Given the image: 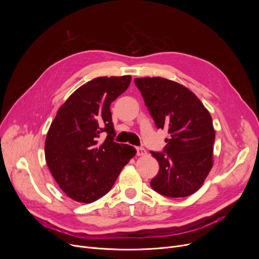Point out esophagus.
<instances>
[{"label": "esophagus", "instance_id": "obj_1", "mask_svg": "<svg viewBox=\"0 0 259 259\" xmlns=\"http://www.w3.org/2000/svg\"><path fill=\"white\" fill-rule=\"evenodd\" d=\"M146 153H147V151H146L145 148H143V147H137V154H138L139 156H143V155H145Z\"/></svg>", "mask_w": 259, "mask_h": 259}]
</instances>
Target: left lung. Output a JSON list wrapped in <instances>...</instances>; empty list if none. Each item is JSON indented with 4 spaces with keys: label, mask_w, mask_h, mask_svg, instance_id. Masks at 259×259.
Here are the masks:
<instances>
[{
    "label": "left lung",
    "mask_w": 259,
    "mask_h": 259,
    "mask_svg": "<svg viewBox=\"0 0 259 259\" xmlns=\"http://www.w3.org/2000/svg\"><path fill=\"white\" fill-rule=\"evenodd\" d=\"M149 113L169 139L164 152H153L159 170L150 186L167 197H185L202 186L213 166L215 130L209 111L196 95L162 77L134 78Z\"/></svg>",
    "instance_id": "8db88e82"
}]
</instances>
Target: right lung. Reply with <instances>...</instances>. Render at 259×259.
<instances>
[{
	"mask_svg": "<svg viewBox=\"0 0 259 259\" xmlns=\"http://www.w3.org/2000/svg\"><path fill=\"white\" fill-rule=\"evenodd\" d=\"M130 75L101 76L76 89L60 107L45 141L47 166L71 199L90 203L110 191L121 169L137 154L113 142L110 105L124 93ZM102 133L107 134L104 142Z\"/></svg>",
	"mask_w": 259,
	"mask_h": 259,
	"instance_id": "1",
	"label": "right lung"
}]
</instances>
